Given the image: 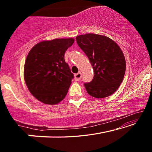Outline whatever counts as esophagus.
<instances>
[{
    "label": "esophagus",
    "instance_id": "1",
    "mask_svg": "<svg viewBox=\"0 0 152 152\" xmlns=\"http://www.w3.org/2000/svg\"><path fill=\"white\" fill-rule=\"evenodd\" d=\"M74 77H75V80L76 81L80 80L81 78H82V73L78 72V73L76 74L75 76H74Z\"/></svg>",
    "mask_w": 152,
    "mask_h": 152
}]
</instances>
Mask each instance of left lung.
Masks as SVG:
<instances>
[{"mask_svg": "<svg viewBox=\"0 0 152 152\" xmlns=\"http://www.w3.org/2000/svg\"><path fill=\"white\" fill-rule=\"evenodd\" d=\"M76 39L94 70L92 80L84 84L87 92L97 99L113 94L125 73V59L119 45L106 36L94 33L78 35Z\"/></svg>", "mask_w": 152, "mask_h": 152, "instance_id": "obj_1", "label": "left lung"}]
</instances>
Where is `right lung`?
<instances>
[{
  "label": "right lung",
  "mask_w": 152,
  "mask_h": 152,
  "mask_svg": "<svg viewBox=\"0 0 152 152\" xmlns=\"http://www.w3.org/2000/svg\"><path fill=\"white\" fill-rule=\"evenodd\" d=\"M74 39H56L36 44L27 56L24 78L28 89L38 101L56 104L68 93L74 78L64 55Z\"/></svg>",
  "instance_id": "right-lung-1"
}]
</instances>
